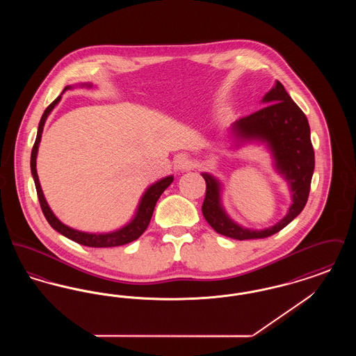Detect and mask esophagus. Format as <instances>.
I'll list each match as a JSON object with an SVG mask.
<instances>
[{
    "mask_svg": "<svg viewBox=\"0 0 356 356\" xmlns=\"http://www.w3.org/2000/svg\"><path fill=\"white\" fill-rule=\"evenodd\" d=\"M173 168L176 170H186L188 168H191V160L189 157L184 154V153H180L177 154L175 159H173Z\"/></svg>",
    "mask_w": 356,
    "mask_h": 356,
    "instance_id": "34e87169",
    "label": "esophagus"
}]
</instances>
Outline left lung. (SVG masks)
Returning <instances> with one entry per match:
<instances>
[{"label": "left lung", "mask_w": 356, "mask_h": 356, "mask_svg": "<svg viewBox=\"0 0 356 356\" xmlns=\"http://www.w3.org/2000/svg\"><path fill=\"white\" fill-rule=\"evenodd\" d=\"M267 104L250 116L236 120L232 132L238 143L260 140L267 143L275 159L277 172L286 179L292 192V204L287 215L267 229L254 231L231 220L220 203V183L211 175L203 173L207 184L204 199V218L220 235L236 238H264L272 236L293 220L305 207L315 168V153L311 143L308 120L303 111L289 97L282 83L264 96Z\"/></svg>", "instance_id": "obj_1"}]
</instances>
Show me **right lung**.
<instances>
[{
    "mask_svg": "<svg viewBox=\"0 0 356 356\" xmlns=\"http://www.w3.org/2000/svg\"><path fill=\"white\" fill-rule=\"evenodd\" d=\"M83 86H88L90 88L92 84H83ZM72 86H65L64 90L70 89ZM61 100V96H58L54 102H51V105L45 109L42 118L40 120L38 124V131H37V137L34 141L33 149H32V156H31V170H32V175H33L34 184H35V191H37V196H38V202L41 205L42 213L47 218L48 222L51 224V228H54L57 232H60L61 235L68 237L70 240L81 244V245H86V247H95V248H108V247H119V245H124L128 244L134 240H137L138 237L144 234V231L148 228L149 221L152 219L153 209L154 205L157 203L159 197L161 196V193L170 186V183L173 181V176H167L161 180H159L157 183H154L152 186H149L144 196L141 197V202L138 204V208L136 211L135 218L131 222H128L125 227L120 228L115 232H109V234H88V232H81L77 229H73L68 225L63 224L61 221L58 220L54 213L51 212L49 205L47 203L42 189L40 186V180H38V175H37V170H35V159H37V151H38V145H40V140H41V135H42V129H44V124L47 121V118L49 116L51 109L58 104Z\"/></svg>",
    "mask_w": 356,
    "mask_h": 356,
    "instance_id": "right-lung-1",
    "label": "right lung"
}]
</instances>
